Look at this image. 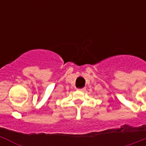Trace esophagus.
<instances>
[{"instance_id":"obj_1","label":"esophagus","mask_w":146,"mask_h":146,"mask_svg":"<svg viewBox=\"0 0 146 146\" xmlns=\"http://www.w3.org/2000/svg\"><path fill=\"white\" fill-rule=\"evenodd\" d=\"M85 90H86V88H82L78 89V91H84Z\"/></svg>"}]
</instances>
